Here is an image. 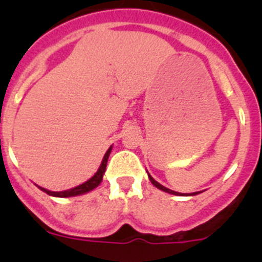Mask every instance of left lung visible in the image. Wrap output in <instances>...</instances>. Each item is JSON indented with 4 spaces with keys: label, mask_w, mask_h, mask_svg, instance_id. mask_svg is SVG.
I'll list each match as a JSON object with an SVG mask.
<instances>
[{
    "label": "left lung",
    "mask_w": 262,
    "mask_h": 262,
    "mask_svg": "<svg viewBox=\"0 0 262 262\" xmlns=\"http://www.w3.org/2000/svg\"><path fill=\"white\" fill-rule=\"evenodd\" d=\"M148 178H149V181L152 182V184L155 185V186L157 187V189L162 190V191H165V192H168V194H172V195H181V196H192V195H196V194H200V192H202V191H196V192H190V194H182V192L173 191V190H170V189H167V187L162 186V185H161L160 182H157V181H156L155 179H153L152 176L149 175V173H148Z\"/></svg>",
    "instance_id": "obj_1"
}]
</instances>
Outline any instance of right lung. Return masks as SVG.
<instances>
[{
  "instance_id": "right-lung-1",
  "label": "right lung",
  "mask_w": 262,
  "mask_h": 262,
  "mask_svg": "<svg viewBox=\"0 0 262 262\" xmlns=\"http://www.w3.org/2000/svg\"><path fill=\"white\" fill-rule=\"evenodd\" d=\"M112 148L113 147H110L109 149L106 150V153H105L104 158H102V162H101V165H100V167H99V170H97V172L95 173V175L92 176V178L90 179V180H87L86 182H83V184L78 185V186L73 187V189L64 190V191H50V190L44 189V187H40V186H38V187L41 190V191H44V192H47V194H48V195H52V196H57V198L77 196V195L86 194V192L91 191V190H94L95 187H97L100 184H101L102 178H104L105 170H106L107 158H109L110 152H112Z\"/></svg>"
}]
</instances>
